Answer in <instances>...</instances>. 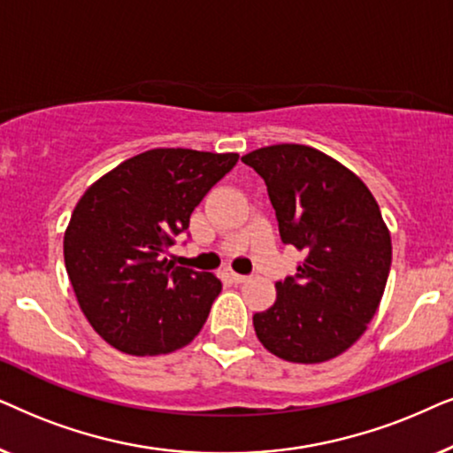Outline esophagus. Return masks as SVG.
Segmentation results:
<instances>
[{"instance_id": "34e87169", "label": "esophagus", "mask_w": 453, "mask_h": 453, "mask_svg": "<svg viewBox=\"0 0 453 453\" xmlns=\"http://www.w3.org/2000/svg\"><path fill=\"white\" fill-rule=\"evenodd\" d=\"M227 277H230L234 283H244L246 280H249V277L240 275V273H236V271H227Z\"/></svg>"}]
</instances>
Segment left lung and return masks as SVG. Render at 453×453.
<instances>
[{
	"mask_svg": "<svg viewBox=\"0 0 453 453\" xmlns=\"http://www.w3.org/2000/svg\"><path fill=\"white\" fill-rule=\"evenodd\" d=\"M267 184L283 244L304 252L298 273L275 283L271 309L252 317L257 337L288 363L340 357L375 317L391 267V236L357 173L306 144L244 155Z\"/></svg>",
	"mask_w": 453,
	"mask_h": 453,
	"instance_id": "obj_1",
	"label": "left lung"
}]
</instances>
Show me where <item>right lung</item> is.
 <instances>
[{
	"label": "right lung",
	"instance_id": "1",
	"mask_svg": "<svg viewBox=\"0 0 453 453\" xmlns=\"http://www.w3.org/2000/svg\"><path fill=\"white\" fill-rule=\"evenodd\" d=\"M238 153L150 149L99 178L74 207L64 261L84 317L132 357L184 348L207 321L221 281L165 252Z\"/></svg>",
	"mask_w": 453,
	"mask_h": 453
}]
</instances>
